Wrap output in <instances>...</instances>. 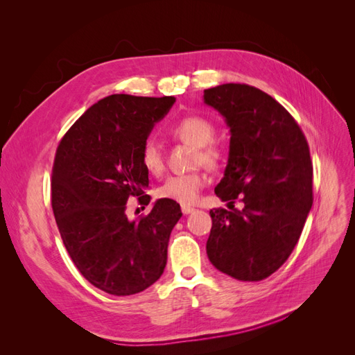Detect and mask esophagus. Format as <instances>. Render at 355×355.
<instances>
[{
    "mask_svg": "<svg viewBox=\"0 0 355 355\" xmlns=\"http://www.w3.org/2000/svg\"><path fill=\"white\" fill-rule=\"evenodd\" d=\"M192 211H196V209H194V207L182 206V213H184V214H189V213H192Z\"/></svg>",
    "mask_w": 355,
    "mask_h": 355,
    "instance_id": "1",
    "label": "esophagus"
}]
</instances>
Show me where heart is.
<instances>
[{"instance_id":"heart-1","label":"heart","mask_w":355,"mask_h":355,"mask_svg":"<svg viewBox=\"0 0 355 355\" xmlns=\"http://www.w3.org/2000/svg\"><path fill=\"white\" fill-rule=\"evenodd\" d=\"M214 133H216L214 125L207 118L200 115H188L171 127V135L178 137L179 141L197 148L196 164H201L209 170H218L225 158L222 148L213 144ZM141 163L148 173L154 176L163 175V151L153 139L146 141L141 149ZM206 175L201 171L170 176L158 188V196L161 198L179 202L182 206H191V204L197 202L200 191L206 187Z\"/></svg>"}]
</instances>
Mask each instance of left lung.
Instances as JSON below:
<instances>
[{
  "label": "left lung",
  "mask_w": 355,
  "mask_h": 355,
  "mask_svg": "<svg viewBox=\"0 0 355 355\" xmlns=\"http://www.w3.org/2000/svg\"><path fill=\"white\" fill-rule=\"evenodd\" d=\"M231 132L214 192L231 210H210L207 256L235 280L261 282L292 254L313 206V161L305 135L270 94L247 84L204 90ZM240 198L241 211L233 209Z\"/></svg>",
  "instance_id": "8db88e82"
}]
</instances>
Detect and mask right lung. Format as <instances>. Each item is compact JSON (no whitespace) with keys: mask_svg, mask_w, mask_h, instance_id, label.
<instances>
[{"mask_svg":"<svg viewBox=\"0 0 355 355\" xmlns=\"http://www.w3.org/2000/svg\"><path fill=\"white\" fill-rule=\"evenodd\" d=\"M173 96L111 94L85 111L62 137L51 173V207L72 262L103 292H144L163 274L171 230L182 216L159 198L151 211L128 220L132 197L148 206V171L141 149Z\"/></svg>","mask_w":355,"mask_h":355,"instance_id":"obj_1","label":"right lung"}]
</instances>
